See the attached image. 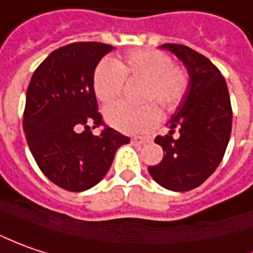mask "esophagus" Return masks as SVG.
I'll use <instances>...</instances> for the list:
<instances>
[{
    "instance_id": "esophagus-1",
    "label": "esophagus",
    "mask_w": 253,
    "mask_h": 253,
    "mask_svg": "<svg viewBox=\"0 0 253 253\" xmlns=\"http://www.w3.org/2000/svg\"><path fill=\"white\" fill-rule=\"evenodd\" d=\"M131 141H132V144H135V145H142V144H145L148 139L146 138H141V136H135Z\"/></svg>"
}]
</instances>
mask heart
I'll list each match as a JSON object with an SVG mask.
<instances>
[{
    "label": "heart",
    "mask_w": 253,
    "mask_h": 253,
    "mask_svg": "<svg viewBox=\"0 0 253 253\" xmlns=\"http://www.w3.org/2000/svg\"><path fill=\"white\" fill-rule=\"evenodd\" d=\"M126 80L146 81L142 99L155 101L168 112L182 104L189 86L188 71L173 64L168 54L154 48H141L129 51L118 61L102 59L96 65L92 81L96 98L104 105L115 102ZM161 117V109L152 102L141 107L115 104L105 109L108 124L126 133L146 132L158 125Z\"/></svg>",
    "instance_id": "b5f03b06"
}]
</instances>
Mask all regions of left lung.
<instances>
[{
	"mask_svg": "<svg viewBox=\"0 0 253 253\" xmlns=\"http://www.w3.org/2000/svg\"><path fill=\"white\" fill-rule=\"evenodd\" d=\"M185 64L189 86L170 118L168 135L155 138L164 158L148 170L161 186L185 192L204 183L221 164L232 129V107L225 78L208 58L182 44H164ZM178 129L180 135L173 137Z\"/></svg>",
	"mask_w": 253,
	"mask_h": 253,
	"instance_id": "obj_1",
	"label": "left lung"
}]
</instances>
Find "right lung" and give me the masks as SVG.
<instances>
[{
  "mask_svg": "<svg viewBox=\"0 0 253 253\" xmlns=\"http://www.w3.org/2000/svg\"><path fill=\"white\" fill-rule=\"evenodd\" d=\"M112 49L102 42L64 45L40 64L27 89L22 126L28 146L42 173L65 191L83 192L96 185L117 149L129 142L105 125L95 98L94 71ZM88 123L104 129L92 135Z\"/></svg>",
  "mask_w": 253,
  "mask_h": 253,
  "instance_id": "obj_1",
  "label": "right lung"
}]
</instances>
